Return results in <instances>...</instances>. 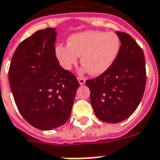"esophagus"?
<instances>
[{
  "label": "esophagus",
  "instance_id": "esophagus-1",
  "mask_svg": "<svg viewBox=\"0 0 160 160\" xmlns=\"http://www.w3.org/2000/svg\"><path fill=\"white\" fill-rule=\"evenodd\" d=\"M78 81H79L80 85H84V84L86 83V80L84 78H82V77H78Z\"/></svg>",
  "mask_w": 160,
  "mask_h": 160
}]
</instances>
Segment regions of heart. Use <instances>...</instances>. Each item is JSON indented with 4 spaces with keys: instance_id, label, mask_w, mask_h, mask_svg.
<instances>
[{
    "instance_id": "heart-1",
    "label": "heart",
    "mask_w": 160,
    "mask_h": 160,
    "mask_svg": "<svg viewBox=\"0 0 160 160\" xmlns=\"http://www.w3.org/2000/svg\"><path fill=\"white\" fill-rule=\"evenodd\" d=\"M119 47V38L114 33L84 31L70 35L67 45L57 46L55 54L65 70H70L81 56L84 70L98 75L111 67L118 56Z\"/></svg>"
}]
</instances>
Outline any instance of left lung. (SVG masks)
Returning <instances> with one entry per match:
<instances>
[{
	"mask_svg": "<svg viewBox=\"0 0 160 160\" xmlns=\"http://www.w3.org/2000/svg\"><path fill=\"white\" fill-rule=\"evenodd\" d=\"M121 45L115 61L95 79L86 80L96 116L107 123H119L134 113L146 86L142 49L131 35L116 31Z\"/></svg>",
	"mask_w": 160,
	"mask_h": 160,
	"instance_id": "8db88e82",
	"label": "left lung"
}]
</instances>
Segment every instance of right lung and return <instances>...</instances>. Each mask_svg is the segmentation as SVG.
Masks as SVG:
<instances>
[{"mask_svg": "<svg viewBox=\"0 0 160 160\" xmlns=\"http://www.w3.org/2000/svg\"><path fill=\"white\" fill-rule=\"evenodd\" d=\"M57 32L38 30L18 45L8 79L18 109L34 127L50 131L67 122L80 84L55 54Z\"/></svg>", "mask_w": 160, "mask_h": 160, "instance_id": "obj_1", "label": "right lung"}]
</instances>
